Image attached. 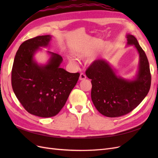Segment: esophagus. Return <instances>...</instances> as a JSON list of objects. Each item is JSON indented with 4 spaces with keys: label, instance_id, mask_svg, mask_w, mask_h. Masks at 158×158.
Listing matches in <instances>:
<instances>
[{
    "label": "esophagus",
    "instance_id": "esophagus-1",
    "mask_svg": "<svg viewBox=\"0 0 158 158\" xmlns=\"http://www.w3.org/2000/svg\"><path fill=\"white\" fill-rule=\"evenodd\" d=\"M85 78H86V76H85L84 73H81L79 78L80 80H85Z\"/></svg>",
    "mask_w": 158,
    "mask_h": 158
}]
</instances>
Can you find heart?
Wrapping results in <instances>:
<instances>
[{
    "label": "heart",
    "instance_id": "heart-1",
    "mask_svg": "<svg viewBox=\"0 0 158 158\" xmlns=\"http://www.w3.org/2000/svg\"><path fill=\"white\" fill-rule=\"evenodd\" d=\"M69 59V60H70V61H73V59H70H70Z\"/></svg>",
    "mask_w": 158,
    "mask_h": 158
}]
</instances>
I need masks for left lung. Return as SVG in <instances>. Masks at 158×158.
Returning <instances> with one entry per match:
<instances>
[{
  "instance_id": "left-lung-1",
  "label": "left lung",
  "mask_w": 158,
  "mask_h": 158,
  "mask_svg": "<svg viewBox=\"0 0 158 158\" xmlns=\"http://www.w3.org/2000/svg\"><path fill=\"white\" fill-rule=\"evenodd\" d=\"M127 46L134 45L139 55L136 76L124 78L116 74L115 69L104 59L95 60L85 72L92 80L91 98L98 111L108 117H117L132 111L145 98L151 85L150 66L144 51L136 40L126 35Z\"/></svg>"
}]
</instances>
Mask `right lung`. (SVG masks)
<instances>
[{
    "mask_svg": "<svg viewBox=\"0 0 158 158\" xmlns=\"http://www.w3.org/2000/svg\"><path fill=\"white\" fill-rule=\"evenodd\" d=\"M52 36H37L24 41L16 52L12 70V86L26 111L40 117H51L64 106L80 74L60 67L63 58L47 51V63L39 64L34 56L41 47L49 45Z\"/></svg>",
    "mask_w": 158,
    "mask_h": 158,
    "instance_id": "add662e5",
    "label": "right lung"
}]
</instances>
